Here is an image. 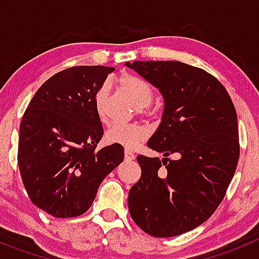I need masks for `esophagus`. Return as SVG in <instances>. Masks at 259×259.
<instances>
[{
  "mask_svg": "<svg viewBox=\"0 0 259 259\" xmlns=\"http://www.w3.org/2000/svg\"><path fill=\"white\" fill-rule=\"evenodd\" d=\"M124 158H125V161H132V159H135V153L130 149H125Z\"/></svg>",
  "mask_w": 259,
  "mask_h": 259,
  "instance_id": "34e87169",
  "label": "esophagus"
}]
</instances>
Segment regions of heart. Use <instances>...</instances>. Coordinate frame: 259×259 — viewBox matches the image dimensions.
Segmentation results:
<instances>
[{"mask_svg":"<svg viewBox=\"0 0 259 259\" xmlns=\"http://www.w3.org/2000/svg\"><path fill=\"white\" fill-rule=\"evenodd\" d=\"M116 85L120 89V92L127 96L137 109H140L141 114H145L146 110L143 107L149 106L153 101V89L146 83L145 80L132 74H122L116 79ZM107 92L109 88L107 85H102L98 88L95 95V110L98 120L101 123L106 122L105 116V102H106ZM148 136L146 128L140 124H115L111 125L106 131L105 139L109 144L114 145H120L132 149L136 148L140 143H143Z\"/></svg>","mask_w":259,"mask_h":259,"instance_id":"b5f03b06","label":"heart"}]
</instances>
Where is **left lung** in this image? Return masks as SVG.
Returning a JSON list of instances; mask_svg holds the SVG:
<instances>
[{
	"label": "left lung",
	"instance_id": "obj_1",
	"mask_svg": "<svg viewBox=\"0 0 259 259\" xmlns=\"http://www.w3.org/2000/svg\"><path fill=\"white\" fill-rule=\"evenodd\" d=\"M125 66L164 98L162 122L148 141L164 158L137 157L141 178L130 189L128 210L150 236H178L207 221L226 196L240 157L236 110L221 81L202 68L178 61Z\"/></svg>",
	"mask_w": 259,
	"mask_h": 259
}]
</instances>
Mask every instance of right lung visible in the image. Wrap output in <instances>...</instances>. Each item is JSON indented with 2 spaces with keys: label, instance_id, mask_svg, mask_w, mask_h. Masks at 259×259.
Here are the masks:
<instances>
[{
  "label": "right lung",
  "instance_id": "add662e5",
  "mask_svg": "<svg viewBox=\"0 0 259 259\" xmlns=\"http://www.w3.org/2000/svg\"><path fill=\"white\" fill-rule=\"evenodd\" d=\"M114 67L74 66L38 88L19 128L18 164L28 197L56 218L91 207L98 187L124 159L120 145L96 150L104 128L95 95Z\"/></svg>",
  "mask_w": 259,
  "mask_h": 259
}]
</instances>
